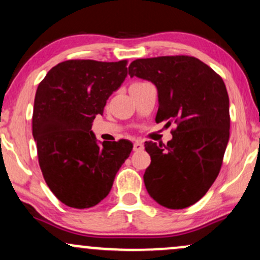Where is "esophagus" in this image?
Here are the masks:
<instances>
[{
	"label": "esophagus",
	"mask_w": 260,
	"mask_h": 260,
	"mask_svg": "<svg viewBox=\"0 0 260 260\" xmlns=\"http://www.w3.org/2000/svg\"><path fill=\"white\" fill-rule=\"evenodd\" d=\"M143 149H144V145H143L140 142H136L133 144V150L134 151H142Z\"/></svg>",
	"instance_id": "esophagus-1"
}]
</instances>
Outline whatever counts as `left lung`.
Here are the masks:
<instances>
[{
    "mask_svg": "<svg viewBox=\"0 0 260 260\" xmlns=\"http://www.w3.org/2000/svg\"><path fill=\"white\" fill-rule=\"evenodd\" d=\"M156 86L155 121L177 123L168 145L145 142L149 196L168 209L193 205L208 192L221 168L230 138V101L221 77L190 56L140 58L128 67Z\"/></svg>",
    "mask_w": 260,
    "mask_h": 260,
    "instance_id": "8db88e82",
    "label": "left lung"
}]
</instances>
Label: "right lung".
Segmentation results:
<instances>
[{
    "mask_svg": "<svg viewBox=\"0 0 260 260\" xmlns=\"http://www.w3.org/2000/svg\"><path fill=\"white\" fill-rule=\"evenodd\" d=\"M127 61L70 59L47 72L37 89L32 137L51 192L67 207L91 208L111 190L133 144L96 140L92 121L127 77Z\"/></svg>",
    "mask_w": 260,
    "mask_h": 260,
    "instance_id": "add662e5",
    "label": "right lung"
}]
</instances>
